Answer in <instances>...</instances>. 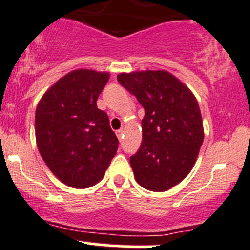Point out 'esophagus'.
I'll return each mask as SVG.
<instances>
[{"instance_id": "34e87169", "label": "esophagus", "mask_w": 250, "mask_h": 250, "mask_svg": "<svg viewBox=\"0 0 250 250\" xmlns=\"http://www.w3.org/2000/svg\"><path fill=\"white\" fill-rule=\"evenodd\" d=\"M117 136H118V138H119V140H122L123 136H124V128H120V130H118L117 131Z\"/></svg>"}]
</instances>
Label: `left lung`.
<instances>
[{"instance_id": "obj_1", "label": "left lung", "mask_w": 250, "mask_h": 250, "mask_svg": "<svg viewBox=\"0 0 250 250\" xmlns=\"http://www.w3.org/2000/svg\"><path fill=\"white\" fill-rule=\"evenodd\" d=\"M118 81L145 108L142 145L130 158L136 181L149 191H167L188 175L203 143L198 102L164 70L123 73Z\"/></svg>"}]
</instances>
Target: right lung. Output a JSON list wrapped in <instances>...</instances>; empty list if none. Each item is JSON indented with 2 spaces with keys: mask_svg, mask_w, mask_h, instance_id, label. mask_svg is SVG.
<instances>
[{
  "mask_svg": "<svg viewBox=\"0 0 250 250\" xmlns=\"http://www.w3.org/2000/svg\"><path fill=\"white\" fill-rule=\"evenodd\" d=\"M108 80V73L70 71L44 93L36 108L35 136L42 159L74 188L100 182L118 150L109 118L97 108Z\"/></svg>",
  "mask_w": 250,
  "mask_h": 250,
  "instance_id": "1",
  "label": "right lung"
}]
</instances>
